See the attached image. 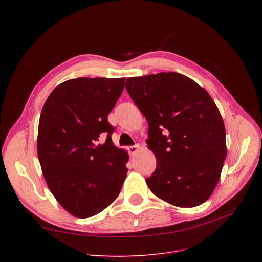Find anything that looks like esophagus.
I'll use <instances>...</instances> for the list:
<instances>
[{
	"label": "esophagus",
	"instance_id": "34e87169",
	"mask_svg": "<svg viewBox=\"0 0 262 262\" xmlns=\"http://www.w3.org/2000/svg\"><path fill=\"white\" fill-rule=\"evenodd\" d=\"M140 148V145L139 144H136V145H132L128 147V152L130 155H134L136 154L137 152H138V149Z\"/></svg>",
	"mask_w": 262,
	"mask_h": 262
}]
</instances>
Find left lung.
Listing matches in <instances>:
<instances>
[{
  "instance_id": "obj_1",
  "label": "left lung",
  "mask_w": 262,
  "mask_h": 262,
  "mask_svg": "<svg viewBox=\"0 0 262 262\" xmlns=\"http://www.w3.org/2000/svg\"><path fill=\"white\" fill-rule=\"evenodd\" d=\"M125 88L148 122V148L157 166L145 182L176 207L207 201L227 154L221 114L207 90L181 73L129 77Z\"/></svg>"
}]
</instances>
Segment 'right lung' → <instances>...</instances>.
Instances as JSON below:
<instances>
[{
  "label": "right lung",
  "mask_w": 262,
  "mask_h": 262,
  "mask_svg": "<svg viewBox=\"0 0 262 262\" xmlns=\"http://www.w3.org/2000/svg\"><path fill=\"white\" fill-rule=\"evenodd\" d=\"M124 82L125 77L66 80L41 110L37 150L42 174L54 198L76 217L103 211L126 178L128 154L114 145L107 120Z\"/></svg>",
  "instance_id": "add662e5"
}]
</instances>
